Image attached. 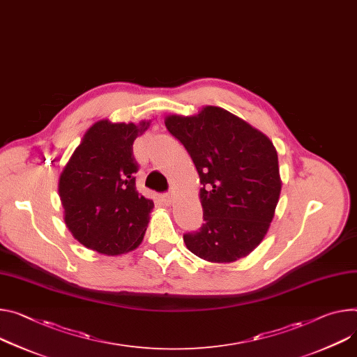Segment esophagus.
<instances>
[{
    "label": "esophagus",
    "instance_id": "obj_1",
    "mask_svg": "<svg viewBox=\"0 0 357 357\" xmlns=\"http://www.w3.org/2000/svg\"><path fill=\"white\" fill-rule=\"evenodd\" d=\"M164 201H165V204H168V205H171L172 202H174V199H175V193L174 192H168V193H165L164 197Z\"/></svg>",
    "mask_w": 357,
    "mask_h": 357
}]
</instances>
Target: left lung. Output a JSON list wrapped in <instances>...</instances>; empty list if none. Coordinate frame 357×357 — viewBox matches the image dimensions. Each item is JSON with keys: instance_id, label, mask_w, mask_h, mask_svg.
<instances>
[{"instance_id": "1", "label": "left lung", "mask_w": 357, "mask_h": 357, "mask_svg": "<svg viewBox=\"0 0 357 357\" xmlns=\"http://www.w3.org/2000/svg\"><path fill=\"white\" fill-rule=\"evenodd\" d=\"M168 131L181 141L199 174L205 223L183 235L186 248L208 262H235L265 238L282 182L271 139L219 107L193 116L169 115Z\"/></svg>"}]
</instances>
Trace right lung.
Listing matches in <instances>:
<instances>
[{
  "label": "right lung",
  "mask_w": 357,
  "mask_h": 357,
  "mask_svg": "<svg viewBox=\"0 0 357 357\" xmlns=\"http://www.w3.org/2000/svg\"><path fill=\"white\" fill-rule=\"evenodd\" d=\"M149 123L95 122L59 176L63 219L73 236L92 250L121 255L144 239L153 202L137 190L139 165L132 145Z\"/></svg>",
  "instance_id": "obj_1"
}]
</instances>
